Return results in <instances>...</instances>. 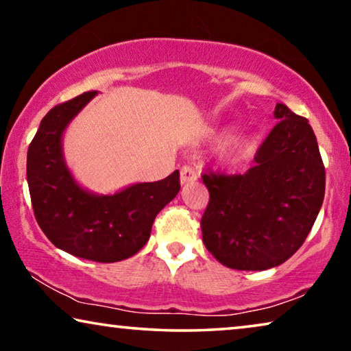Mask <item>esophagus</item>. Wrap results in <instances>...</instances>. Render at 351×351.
<instances>
[{
    "label": "esophagus",
    "mask_w": 351,
    "mask_h": 351,
    "mask_svg": "<svg viewBox=\"0 0 351 351\" xmlns=\"http://www.w3.org/2000/svg\"><path fill=\"white\" fill-rule=\"evenodd\" d=\"M197 171L192 169V167H189V165H184L181 169V176H180V180H181V184H191V182H195L197 181Z\"/></svg>",
    "instance_id": "1"
}]
</instances>
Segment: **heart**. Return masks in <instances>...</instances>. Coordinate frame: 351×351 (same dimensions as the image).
<instances>
[{
	"instance_id": "1",
	"label": "heart",
	"mask_w": 351,
	"mask_h": 351,
	"mask_svg": "<svg viewBox=\"0 0 351 351\" xmlns=\"http://www.w3.org/2000/svg\"><path fill=\"white\" fill-rule=\"evenodd\" d=\"M254 145H256V138L254 137L241 136V137H237L231 142V145L228 149H230V153L232 156H237V154H243V153L250 152V149H252Z\"/></svg>"
}]
</instances>
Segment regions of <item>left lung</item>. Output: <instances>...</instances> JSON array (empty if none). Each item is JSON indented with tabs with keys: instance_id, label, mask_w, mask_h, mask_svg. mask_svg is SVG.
Returning <instances> with one entry per match:
<instances>
[{
	"instance_id": "left-lung-1",
	"label": "left lung",
	"mask_w": 351,
	"mask_h": 351,
	"mask_svg": "<svg viewBox=\"0 0 351 351\" xmlns=\"http://www.w3.org/2000/svg\"><path fill=\"white\" fill-rule=\"evenodd\" d=\"M243 175L204 173V247L230 269L267 270L303 245L325 197V167L313 128L287 106Z\"/></svg>"
}]
</instances>
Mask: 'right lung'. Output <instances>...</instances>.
Instances as JSON below:
<instances>
[{
    "label": "right lung",
    "mask_w": 351,
    "mask_h": 351,
    "mask_svg": "<svg viewBox=\"0 0 351 351\" xmlns=\"http://www.w3.org/2000/svg\"><path fill=\"white\" fill-rule=\"evenodd\" d=\"M95 95L82 93L43 117L27 149L26 176L36 220L53 245L76 258L119 263L148 242L156 215L180 192V171L110 195L77 184L65 164L62 136Z\"/></svg>",
    "instance_id": "1"
}]
</instances>
